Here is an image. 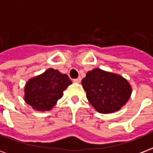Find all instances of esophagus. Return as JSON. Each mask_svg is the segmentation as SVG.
<instances>
[{"instance_id": "obj_1", "label": "esophagus", "mask_w": 153, "mask_h": 153, "mask_svg": "<svg viewBox=\"0 0 153 153\" xmlns=\"http://www.w3.org/2000/svg\"><path fill=\"white\" fill-rule=\"evenodd\" d=\"M73 81H74V82H81V78H78V79H73Z\"/></svg>"}]
</instances>
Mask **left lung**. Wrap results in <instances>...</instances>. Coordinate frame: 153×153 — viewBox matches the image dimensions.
I'll return each mask as SVG.
<instances>
[{
  "mask_svg": "<svg viewBox=\"0 0 153 153\" xmlns=\"http://www.w3.org/2000/svg\"><path fill=\"white\" fill-rule=\"evenodd\" d=\"M89 102L100 113H111L120 109L131 94V85L119 74L93 69L82 80Z\"/></svg>",
  "mask_w": 153,
  "mask_h": 153,
  "instance_id": "8db88e82",
  "label": "left lung"
}]
</instances>
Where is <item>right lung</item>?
<instances>
[{"label":"right lung","mask_w":153,"mask_h":153,"mask_svg":"<svg viewBox=\"0 0 153 153\" xmlns=\"http://www.w3.org/2000/svg\"><path fill=\"white\" fill-rule=\"evenodd\" d=\"M71 84L65 74L51 68L43 74L30 79L25 87V101L33 109L50 111L59 99L63 91Z\"/></svg>","instance_id":"obj_1"}]
</instances>
